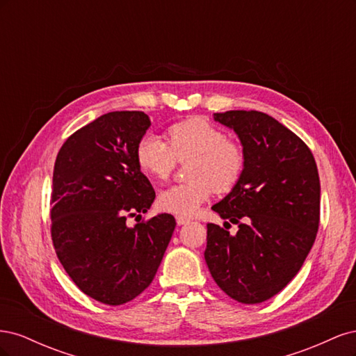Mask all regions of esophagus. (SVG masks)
I'll return each instance as SVG.
<instances>
[{
  "label": "esophagus",
  "instance_id": "1",
  "mask_svg": "<svg viewBox=\"0 0 356 356\" xmlns=\"http://www.w3.org/2000/svg\"><path fill=\"white\" fill-rule=\"evenodd\" d=\"M191 220L188 217H182V215H178L177 217V224L178 225H184V224H188Z\"/></svg>",
  "mask_w": 356,
  "mask_h": 356
}]
</instances>
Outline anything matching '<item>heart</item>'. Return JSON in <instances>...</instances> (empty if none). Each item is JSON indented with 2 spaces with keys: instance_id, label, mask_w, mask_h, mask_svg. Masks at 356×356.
I'll list each match as a JSON object with an SVG mask.
<instances>
[{
  "instance_id": "1",
  "label": "heart",
  "mask_w": 356,
  "mask_h": 356,
  "mask_svg": "<svg viewBox=\"0 0 356 356\" xmlns=\"http://www.w3.org/2000/svg\"><path fill=\"white\" fill-rule=\"evenodd\" d=\"M166 140L144 136L136 145V163L145 175L166 181L178 161H188L184 184L159 196V208L177 215H193L212 191L227 195L243 175L246 153L242 144L229 139L220 127L193 117L168 127Z\"/></svg>"
}]
</instances>
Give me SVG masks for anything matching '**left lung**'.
Here are the masks:
<instances>
[{"instance_id":"obj_1","label":"left lung","mask_w":356,"mask_h":356,"mask_svg":"<svg viewBox=\"0 0 356 356\" xmlns=\"http://www.w3.org/2000/svg\"><path fill=\"white\" fill-rule=\"evenodd\" d=\"M213 118L239 135L246 165L239 184L212 207L239 230L230 234L208 222L204 260L229 297L243 305L263 303L298 273L316 239V161L294 132L264 113L238 110Z\"/></svg>"}]
</instances>
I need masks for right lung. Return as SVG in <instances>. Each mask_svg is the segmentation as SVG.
Returning a JSON list of instances; mask_svg holds the SVG:
<instances>
[{
    "label": "right lung",
    "mask_w": 356,
    "mask_h": 356,
    "mask_svg": "<svg viewBox=\"0 0 356 356\" xmlns=\"http://www.w3.org/2000/svg\"><path fill=\"white\" fill-rule=\"evenodd\" d=\"M149 124L143 111L104 114L56 156L53 246L72 282L104 305H124L148 288L177 225L170 213L141 220L156 197L135 156ZM132 216L138 221L129 228Z\"/></svg>",
    "instance_id": "1"
}]
</instances>
